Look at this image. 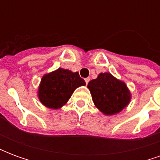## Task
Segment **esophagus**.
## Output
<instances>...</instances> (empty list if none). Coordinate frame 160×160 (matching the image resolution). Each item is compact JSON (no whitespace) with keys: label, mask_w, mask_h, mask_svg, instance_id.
<instances>
[{"label":"esophagus","mask_w":160,"mask_h":160,"mask_svg":"<svg viewBox=\"0 0 160 160\" xmlns=\"http://www.w3.org/2000/svg\"><path fill=\"white\" fill-rule=\"evenodd\" d=\"M89 80H90V79H89V78H86V79H85V81H86V84H88V82H89Z\"/></svg>","instance_id":"esophagus-1"}]
</instances>
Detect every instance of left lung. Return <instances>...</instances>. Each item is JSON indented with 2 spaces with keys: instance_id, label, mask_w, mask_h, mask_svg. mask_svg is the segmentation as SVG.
Instances as JSON below:
<instances>
[{
  "instance_id": "8db88e82",
  "label": "left lung",
  "mask_w": 160,
  "mask_h": 160,
  "mask_svg": "<svg viewBox=\"0 0 160 160\" xmlns=\"http://www.w3.org/2000/svg\"><path fill=\"white\" fill-rule=\"evenodd\" d=\"M87 87L96 107L107 116L122 111L130 101V92L125 83L109 73H99Z\"/></svg>"
}]
</instances>
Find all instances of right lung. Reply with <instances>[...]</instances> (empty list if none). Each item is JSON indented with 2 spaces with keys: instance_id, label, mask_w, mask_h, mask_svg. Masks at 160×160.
Masks as SVG:
<instances>
[{
  "instance_id": "add662e5",
  "label": "right lung",
  "mask_w": 160,
  "mask_h": 160,
  "mask_svg": "<svg viewBox=\"0 0 160 160\" xmlns=\"http://www.w3.org/2000/svg\"><path fill=\"white\" fill-rule=\"evenodd\" d=\"M85 85V80L78 72L58 68L43 75L38 89V98L44 106L56 110L66 104L77 87Z\"/></svg>"
}]
</instances>
